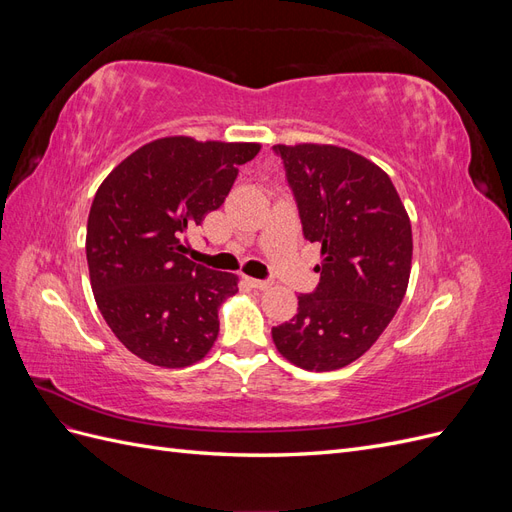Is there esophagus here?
<instances>
[{
    "label": "esophagus",
    "instance_id": "1",
    "mask_svg": "<svg viewBox=\"0 0 512 512\" xmlns=\"http://www.w3.org/2000/svg\"><path fill=\"white\" fill-rule=\"evenodd\" d=\"M247 282H250L254 288H260V290H267V288L273 286V280H254V277H250Z\"/></svg>",
    "mask_w": 512,
    "mask_h": 512
}]
</instances>
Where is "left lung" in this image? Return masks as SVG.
I'll return each mask as SVG.
<instances>
[{
	"mask_svg": "<svg viewBox=\"0 0 512 512\" xmlns=\"http://www.w3.org/2000/svg\"><path fill=\"white\" fill-rule=\"evenodd\" d=\"M309 243L322 245L318 286L299 294L292 320L273 327L275 348L307 371L359 359L404 301L412 228L389 175L333 145H275Z\"/></svg>",
	"mask_w": 512,
	"mask_h": 512,
	"instance_id": "obj_1",
	"label": "left lung"
}]
</instances>
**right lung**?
<instances>
[{
  "instance_id": "1",
  "label": "right lung",
  "mask_w": 512,
  "mask_h": 512,
  "mask_svg": "<svg viewBox=\"0 0 512 512\" xmlns=\"http://www.w3.org/2000/svg\"><path fill=\"white\" fill-rule=\"evenodd\" d=\"M256 143L158 138L98 188L87 220V265L100 314L138 359L188 367L218 339L220 305L237 277L196 265L183 235L220 209Z\"/></svg>"
}]
</instances>
